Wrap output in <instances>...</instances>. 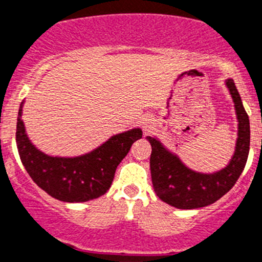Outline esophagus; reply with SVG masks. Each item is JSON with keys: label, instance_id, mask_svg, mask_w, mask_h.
<instances>
[{"label": "esophagus", "instance_id": "esophagus-1", "mask_svg": "<svg viewBox=\"0 0 262 262\" xmlns=\"http://www.w3.org/2000/svg\"><path fill=\"white\" fill-rule=\"evenodd\" d=\"M145 130H148V126H145Z\"/></svg>", "mask_w": 262, "mask_h": 262}]
</instances>
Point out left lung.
<instances>
[{
  "mask_svg": "<svg viewBox=\"0 0 262 262\" xmlns=\"http://www.w3.org/2000/svg\"><path fill=\"white\" fill-rule=\"evenodd\" d=\"M226 84L235 103L239 121L235 154L226 168L210 175L190 171L176 155L167 151L159 141L147 137L151 143L150 169L152 187L158 197L171 206L199 209L214 204L234 187L246 167L251 141L249 119L234 81L228 79Z\"/></svg>",
  "mask_w": 262,
  "mask_h": 262,
  "instance_id": "8db88e82",
  "label": "left lung"
}]
</instances>
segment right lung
I'll use <instances>...</instances> for the list:
<instances>
[{"label":"right lung","mask_w":262,"mask_h":262,"mask_svg":"<svg viewBox=\"0 0 262 262\" xmlns=\"http://www.w3.org/2000/svg\"><path fill=\"white\" fill-rule=\"evenodd\" d=\"M20 116L22 105L18 112L15 140L23 166L44 192L63 202H84L104 194L120 162L134 141L142 137L141 129H132L111 137L100 147L82 157H48L30 142Z\"/></svg>","instance_id":"1"}]
</instances>
